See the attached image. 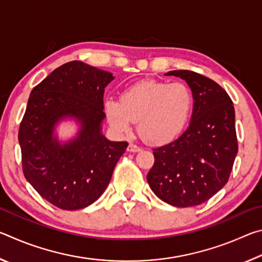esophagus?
<instances>
[{
    "label": "esophagus",
    "mask_w": 262,
    "mask_h": 262,
    "mask_svg": "<svg viewBox=\"0 0 262 262\" xmlns=\"http://www.w3.org/2000/svg\"><path fill=\"white\" fill-rule=\"evenodd\" d=\"M127 150H128V151H129V152H139V151H141V148L137 147L136 144L129 143V145H128Z\"/></svg>",
    "instance_id": "obj_1"
}]
</instances>
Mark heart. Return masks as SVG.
<instances>
[{
	"label": "heart",
	"instance_id": "obj_1",
	"mask_svg": "<svg viewBox=\"0 0 262 262\" xmlns=\"http://www.w3.org/2000/svg\"><path fill=\"white\" fill-rule=\"evenodd\" d=\"M193 108V92L187 84L156 79L133 84L120 101L107 98L104 104L106 118L115 130L128 134L137 122L140 136L155 145L178 139L192 118Z\"/></svg>",
	"mask_w": 262,
	"mask_h": 262
}]
</instances>
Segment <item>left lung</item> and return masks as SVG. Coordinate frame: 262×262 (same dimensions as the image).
<instances>
[{
    "mask_svg": "<svg viewBox=\"0 0 262 262\" xmlns=\"http://www.w3.org/2000/svg\"><path fill=\"white\" fill-rule=\"evenodd\" d=\"M194 97L189 125L178 139L154 149L147 176L152 192L174 207L198 206L224 187L238 152L234 107L227 91L202 75L172 70Z\"/></svg>",
    "mask_w": 262,
    "mask_h": 262,
    "instance_id": "8db88e82",
    "label": "left lung"
}]
</instances>
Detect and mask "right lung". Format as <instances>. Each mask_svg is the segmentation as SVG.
Segmentation results:
<instances>
[{
	"label": "right lung",
	"instance_id": "obj_1",
	"mask_svg": "<svg viewBox=\"0 0 262 262\" xmlns=\"http://www.w3.org/2000/svg\"><path fill=\"white\" fill-rule=\"evenodd\" d=\"M112 73L70 61L34 86L21 120L18 141L26 180L41 196L64 210L83 209L98 200L128 147L103 134L104 92ZM63 121L77 132L58 137Z\"/></svg>",
	"mask_w": 262,
	"mask_h": 262
}]
</instances>
